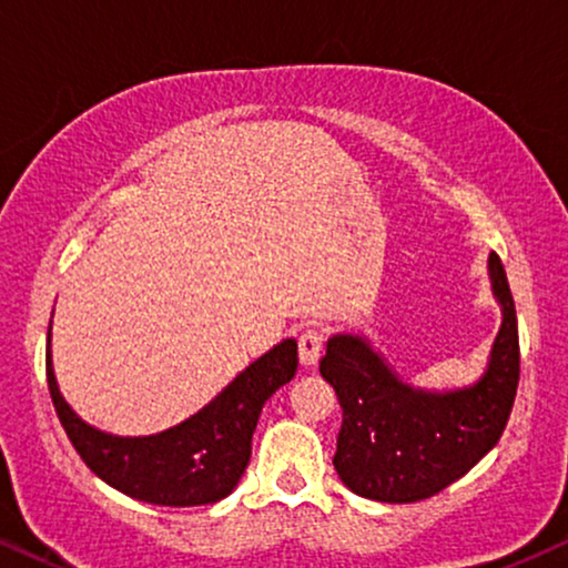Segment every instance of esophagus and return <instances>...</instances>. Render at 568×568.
I'll list each match as a JSON object with an SVG mask.
<instances>
[{
  "label": "esophagus",
  "instance_id": "1",
  "mask_svg": "<svg viewBox=\"0 0 568 568\" xmlns=\"http://www.w3.org/2000/svg\"><path fill=\"white\" fill-rule=\"evenodd\" d=\"M322 329L320 327H306L298 335V358L304 367H314L322 356Z\"/></svg>",
  "mask_w": 568,
  "mask_h": 568
}]
</instances>
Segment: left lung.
Returning <instances> with one entry per match:
<instances>
[{
	"mask_svg": "<svg viewBox=\"0 0 568 568\" xmlns=\"http://www.w3.org/2000/svg\"><path fill=\"white\" fill-rule=\"evenodd\" d=\"M504 322L485 375L456 390H425L400 379L367 337L327 341L320 372L343 408L335 471L351 493L383 504H414L456 483L504 435L519 385V327L498 254L487 260Z\"/></svg>",
	"mask_w": 568,
	"mask_h": 568,
	"instance_id": "1",
	"label": "left lung"
}]
</instances>
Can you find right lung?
<instances>
[{
	"label": "right lung",
	"instance_id": "1",
	"mask_svg": "<svg viewBox=\"0 0 568 568\" xmlns=\"http://www.w3.org/2000/svg\"><path fill=\"white\" fill-rule=\"evenodd\" d=\"M296 367L298 346L288 337L181 425L156 435L120 437L85 425L62 398L52 367V325L47 341L49 393L78 456L114 490L172 508L217 504L233 493L246 471L262 406L277 387L291 383Z\"/></svg>",
	"mask_w": 568,
	"mask_h": 568
}]
</instances>
